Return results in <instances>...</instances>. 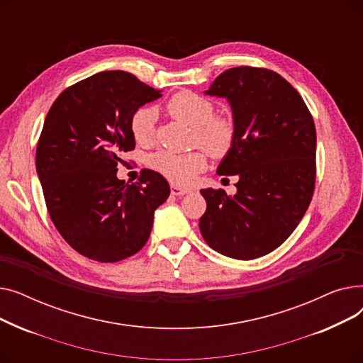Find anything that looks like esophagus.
<instances>
[{
  "label": "esophagus",
  "mask_w": 363,
  "mask_h": 363,
  "mask_svg": "<svg viewBox=\"0 0 363 363\" xmlns=\"http://www.w3.org/2000/svg\"><path fill=\"white\" fill-rule=\"evenodd\" d=\"M170 193H172V196H185L188 193H191V189L185 188V186H179L177 184H172L170 185Z\"/></svg>",
  "instance_id": "1"
}]
</instances>
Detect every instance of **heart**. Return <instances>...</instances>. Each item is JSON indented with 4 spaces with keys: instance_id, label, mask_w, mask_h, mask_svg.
I'll return each mask as SVG.
<instances>
[{
    "instance_id": "heart-1",
    "label": "heart",
    "mask_w": 363,
    "mask_h": 363,
    "mask_svg": "<svg viewBox=\"0 0 363 363\" xmlns=\"http://www.w3.org/2000/svg\"><path fill=\"white\" fill-rule=\"evenodd\" d=\"M166 110L177 121L194 129V144L203 147L213 157L225 156L235 140L233 119L215 114V104L203 95L184 91L166 103ZM129 128L138 144H148L155 133V113L148 107H140L132 113ZM206 156L200 150L174 152L162 150L150 156L148 164L177 185L191 182L204 167Z\"/></svg>"
}]
</instances>
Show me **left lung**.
<instances>
[{"mask_svg": "<svg viewBox=\"0 0 363 363\" xmlns=\"http://www.w3.org/2000/svg\"><path fill=\"white\" fill-rule=\"evenodd\" d=\"M208 95L230 101L235 140L218 167L238 175L237 194L201 189L204 241L223 256L252 260L287 240L306 213L316 179V129L301 95L281 74L240 66L220 73Z\"/></svg>", "mask_w": 363, "mask_h": 363, "instance_id": "1", "label": "left lung"}]
</instances>
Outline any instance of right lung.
I'll use <instances>...</instances> for the list:
<instances>
[{"label":"right lung","instance_id":"1","mask_svg":"<svg viewBox=\"0 0 363 363\" xmlns=\"http://www.w3.org/2000/svg\"><path fill=\"white\" fill-rule=\"evenodd\" d=\"M160 91L122 70L95 73L52 103L36 147V172L57 231L79 255L123 260L145 245L155 211L170 194L159 172L118 179L121 155L135 148L129 121Z\"/></svg>","mask_w":363,"mask_h":363}]
</instances>
